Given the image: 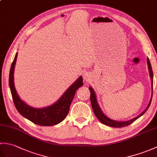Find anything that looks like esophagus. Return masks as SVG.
<instances>
[{"label": "esophagus", "instance_id": "obj_1", "mask_svg": "<svg viewBox=\"0 0 157 157\" xmlns=\"http://www.w3.org/2000/svg\"><path fill=\"white\" fill-rule=\"evenodd\" d=\"M83 77H84V81L86 82H88L90 80V76L88 75V73H85L84 75H83Z\"/></svg>", "mask_w": 157, "mask_h": 157}]
</instances>
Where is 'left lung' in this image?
Listing matches in <instances>:
<instances>
[{
	"mask_svg": "<svg viewBox=\"0 0 157 157\" xmlns=\"http://www.w3.org/2000/svg\"><path fill=\"white\" fill-rule=\"evenodd\" d=\"M147 63H148V67L149 72H150V76H151V78L152 88L153 90V73H152V69L151 62H150L148 58H147ZM89 90H90V101H91V105H92L93 111H94V115H96V117L98 118L99 121L101 123H102L103 124L113 127V128H123V127H125V126H128L130 124H132L133 122L135 121L136 120L138 119L139 117H140L142 115H144V113L147 111L150 105H151V103L152 101V96H151V101H150V102H149V104L147 106V108H146L145 111H143L139 116L136 117L132 119L131 120H129V121L120 122V121H114V120L110 119L109 118L107 117H106L104 114H103V113L102 112L101 108L99 107V105L98 104L97 101H96V94L94 91V90H93L91 87L89 88Z\"/></svg>",
	"mask_w": 157,
	"mask_h": 157,
	"instance_id": "1",
	"label": "left lung"
}]
</instances>
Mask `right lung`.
<instances>
[{
    "label": "right lung",
    "instance_id": "add662e5",
    "mask_svg": "<svg viewBox=\"0 0 157 157\" xmlns=\"http://www.w3.org/2000/svg\"><path fill=\"white\" fill-rule=\"evenodd\" d=\"M17 57V53L15 55L10 69L9 84L14 105L18 112L29 121L41 126H51L63 121L68 114L69 106L77 90L83 86L82 77H79L55 104L42 109L33 108L20 99L15 88L13 73Z\"/></svg>",
    "mask_w": 157,
    "mask_h": 157
}]
</instances>
